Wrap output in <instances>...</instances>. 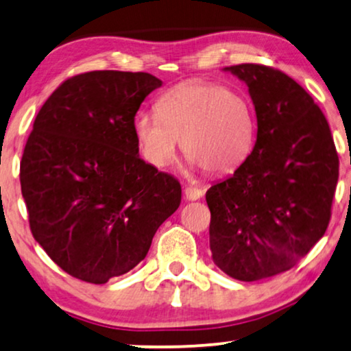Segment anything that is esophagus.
Listing matches in <instances>:
<instances>
[{
	"mask_svg": "<svg viewBox=\"0 0 351 351\" xmlns=\"http://www.w3.org/2000/svg\"><path fill=\"white\" fill-rule=\"evenodd\" d=\"M203 197V191L202 189H197V187H186L184 189V198L186 200H191V202H195V200H200Z\"/></svg>",
	"mask_w": 351,
	"mask_h": 351,
	"instance_id": "esophagus-1",
	"label": "esophagus"
}]
</instances>
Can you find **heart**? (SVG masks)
<instances>
[{
	"mask_svg": "<svg viewBox=\"0 0 351 351\" xmlns=\"http://www.w3.org/2000/svg\"><path fill=\"white\" fill-rule=\"evenodd\" d=\"M134 134L143 158L164 169L182 151L209 173H227L249 154L254 118L247 102L232 90L206 82L180 83L156 102V114L140 113Z\"/></svg>",
	"mask_w": 351,
	"mask_h": 351,
	"instance_id": "obj_1",
	"label": "heart"
}]
</instances>
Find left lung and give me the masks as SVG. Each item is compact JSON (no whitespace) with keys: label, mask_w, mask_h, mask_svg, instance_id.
Masks as SVG:
<instances>
[{"label":"left lung","mask_w":351,"mask_h":351,"mask_svg":"<svg viewBox=\"0 0 351 351\" xmlns=\"http://www.w3.org/2000/svg\"><path fill=\"white\" fill-rule=\"evenodd\" d=\"M223 71L249 88L257 142L206 192L209 247L223 273L252 282L293 268L325 234L339 158L325 114L293 78L260 64Z\"/></svg>","instance_id":"obj_1"}]
</instances>
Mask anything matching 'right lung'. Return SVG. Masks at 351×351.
<instances>
[{
  "mask_svg": "<svg viewBox=\"0 0 351 351\" xmlns=\"http://www.w3.org/2000/svg\"><path fill=\"white\" fill-rule=\"evenodd\" d=\"M162 82L93 71L60 85L20 162L29 228L62 271L90 284L129 273L181 203V184L140 158L134 119Z\"/></svg>",
  "mask_w": 351,
  "mask_h": 351,
  "instance_id": "add662e5",
  "label": "right lung"
}]
</instances>
